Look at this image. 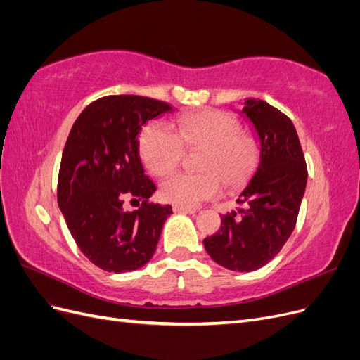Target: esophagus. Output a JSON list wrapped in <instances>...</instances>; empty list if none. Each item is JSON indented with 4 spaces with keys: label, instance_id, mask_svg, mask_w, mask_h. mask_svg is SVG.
<instances>
[{
    "label": "esophagus",
    "instance_id": "esophagus-1",
    "mask_svg": "<svg viewBox=\"0 0 360 360\" xmlns=\"http://www.w3.org/2000/svg\"><path fill=\"white\" fill-rule=\"evenodd\" d=\"M172 210L176 213H184V214L197 213V209H192V207H183V205H174Z\"/></svg>",
    "mask_w": 360,
    "mask_h": 360
}]
</instances>
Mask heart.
<instances>
[{"instance_id": "b5f03b06", "label": "heart", "mask_w": 360, "mask_h": 360, "mask_svg": "<svg viewBox=\"0 0 360 360\" xmlns=\"http://www.w3.org/2000/svg\"><path fill=\"white\" fill-rule=\"evenodd\" d=\"M236 120L219 110L184 112L172 130L163 123L148 124L139 141L147 168L158 177L176 168L184 150H200L197 168L201 172H176L160 184L163 201L193 207L217 197L226 188H237L252 169L255 150L248 136L237 132Z\"/></svg>"}]
</instances>
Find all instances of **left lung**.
<instances>
[{
	"instance_id": "1",
	"label": "left lung",
	"mask_w": 360,
	"mask_h": 360,
	"mask_svg": "<svg viewBox=\"0 0 360 360\" xmlns=\"http://www.w3.org/2000/svg\"><path fill=\"white\" fill-rule=\"evenodd\" d=\"M242 114L258 138V162L238 195L242 209L221 216V230L204 238L214 263L254 271L278 255L296 226L308 169L291 120L259 99H246Z\"/></svg>"
}]
</instances>
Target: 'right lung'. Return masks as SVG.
Returning a JSON list of instances; mask_svg holds the SVG:
<instances>
[{
  "label": "right lung",
  "mask_w": 360,
  "mask_h": 360,
  "mask_svg": "<svg viewBox=\"0 0 360 360\" xmlns=\"http://www.w3.org/2000/svg\"><path fill=\"white\" fill-rule=\"evenodd\" d=\"M172 108L144 96H105L75 120L63 150L57 198L81 252L102 270L124 274L153 257L171 205L150 202L156 184L144 172L138 135ZM130 198L136 211L122 210Z\"/></svg>",
  "instance_id": "right-lung-1"
}]
</instances>
